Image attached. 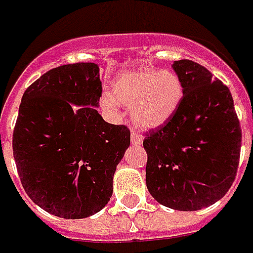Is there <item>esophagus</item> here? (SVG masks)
<instances>
[{
  "mask_svg": "<svg viewBox=\"0 0 253 253\" xmlns=\"http://www.w3.org/2000/svg\"><path fill=\"white\" fill-rule=\"evenodd\" d=\"M131 142H132V143H133V145L139 146V145H142V142H143V139H142L141 135H138V133L132 132V133H131Z\"/></svg>",
  "mask_w": 253,
  "mask_h": 253,
  "instance_id": "34e87169",
  "label": "esophagus"
}]
</instances>
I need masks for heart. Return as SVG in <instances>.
Returning a JSON list of instances; mask_svg holds the SVG:
<instances>
[{
  "mask_svg": "<svg viewBox=\"0 0 253 253\" xmlns=\"http://www.w3.org/2000/svg\"><path fill=\"white\" fill-rule=\"evenodd\" d=\"M183 97V83L174 72L142 67L117 74L111 92L102 94L101 105L111 112L118 110V104L129 107L135 128L153 131L176 114Z\"/></svg>",
  "mask_w": 253,
  "mask_h": 253,
  "instance_id": "obj_1",
  "label": "heart"
}]
</instances>
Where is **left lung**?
<instances>
[{
	"label": "left lung",
	"mask_w": 253,
	"mask_h": 253,
	"mask_svg": "<svg viewBox=\"0 0 253 253\" xmlns=\"http://www.w3.org/2000/svg\"><path fill=\"white\" fill-rule=\"evenodd\" d=\"M171 67L184 97L176 114L143 141L146 187L165 207L197 211L217 203L232 186L242 132L227 85L193 60H177Z\"/></svg>",
	"instance_id": "8db88e82"
}]
</instances>
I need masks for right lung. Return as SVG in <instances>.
I'll use <instances>...</instances> for the list:
<instances>
[{
	"label": "right lung",
	"instance_id": "1",
	"mask_svg": "<svg viewBox=\"0 0 253 253\" xmlns=\"http://www.w3.org/2000/svg\"><path fill=\"white\" fill-rule=\"evenodd\" d=\"M100 67L59 66L22 95L12 149L26 194L67 219L87 218L111 199L112 179L131 143L125 125L102 120Z\"/></svg>",
	"mask_w": 253,
	"mask_h": 253
}]
</instances>
